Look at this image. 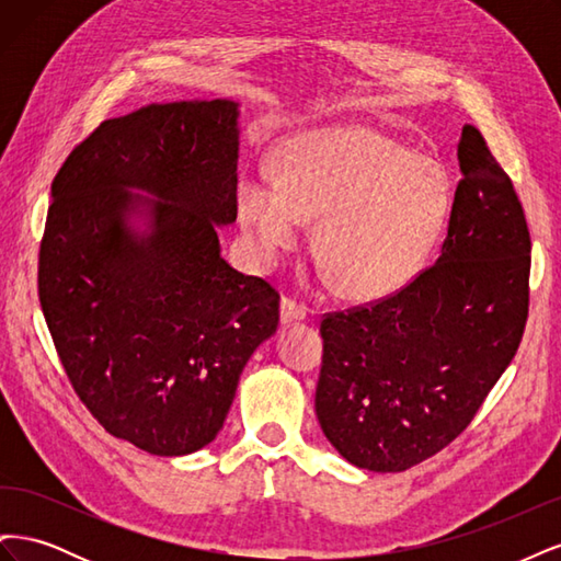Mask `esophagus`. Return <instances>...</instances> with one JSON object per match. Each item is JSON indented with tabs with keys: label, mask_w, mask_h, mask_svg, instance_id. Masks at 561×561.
I'll list each match as a JSON object with an SVG mask.
<instances>
[{
	"label": "esophagus",
	"mask_w": 561,
	"mask_h": 561,
	"mask_svg": "<svg viewBox=\"0 0 561 561\" xmlns=\"http://www.w3.org/2000/svg\"><path fill=\"white\" fill-rule=\"evenodd\" d=\"M307 307L304 304L295 301L293 297H283L280 301V322L283 325H295V322L307 320Z\"/></svg>",
	"instance_id": "esophagus-1"
}]
</instances>
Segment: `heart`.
Listing matches in <instances>:
<instances>
[{
	"mask_svg": "<svg viewBox=\"0 0 561 561\" xmlns=\"http://www.w3.org/2000/svg\"><path fill=\"white\" fill-rule=\"evenodd\" d=\"M451 208L443 168L371 130H313L276 154V180L250 173L239 213L264 254L297 241L299 217L320 219L316 254L344 297L398 293L426 264Z\"/></svg>",
	"mask_w": 561,
	"mask_h": 561,
	"instance_id": "heart-1",
	"label": "heart"
}]
</instances>
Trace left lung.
Here are the masks:
<instances>
[{
    "instance_id": "left-lung-1",
    "label": "left lung",
    "mask_w": 561,
    "mask_h": 561,
    "mask_svg": "<svg viewBox=\"0 0 561 561\" xmlns=\"http://www.w3.org/2000/svg\"><path fill=\"white\" fill-rule=\"evenodd\" d=\"M458 165L437 262L400 293L320 322L316 414L365 470L402 472L445 449L522 342L531 271L522 203L474 126H463Z\"/></svg>"
}]
</instances>
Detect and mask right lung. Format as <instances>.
<instances>
[{
  "label": "right lung",
  "mask_w": 561,
  "mask_h": 561,
  "mask_svg": "<svg viewBox=\"0 0 561 561\" xmlns=\"http://www.w3.org/2000/svg\"><path fill=\"white\" fill-rule=\"evenodd\" d=\"M236 186L239 103L222 98L107 118L50 184L48 332L79 400L142 451L210 445L250 355L278 328V293L219 252Z\"/></svg>",
  "instance_id": "1"
}]
</instances>
